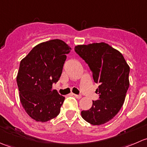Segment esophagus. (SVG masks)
Returning <instances> with one entry per match:
<instances>
[{"mask_svg": "<svg viewBox=\"0 0 147 147\" xmlns=\"http://www.w3.org/2000/svg\"><path fill=\"white\" fill-rule=\"evenodd\" d=\"M73 94V95L75 96L77 99H80L81 97H82V96L81 95H78V94Z\"/></svg>", "mask_w": 147, "mask_h": 147, "instance_id": "obj_1", "label": "esophagus"}]
</instances>
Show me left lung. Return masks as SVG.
Masks as SVG:
<instances>
[{"instance_id": "left-lung-1", "label": "left lung", "mask_w": 147, "mask_h": 147, "mask_svg": "<svg viewBox=\"0 0 147 147\" xmlns=\"http://www.w3.org/2000/svg\"><path fill=\"white\" fill-rule=\"evenodd\" d=\"M75 50L88 65L100 99L92 101L82 117L92 125H101L115 117L122 107L129 86V66L122 54L105 42L80 45Z\"/></svg>"}]
</instances>
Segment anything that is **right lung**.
Segmentation results:
<instances>
[{"label":"right lung","instance_id":"1","mask_svg":"<svg viewBox=\"0 0 147 147\" xmlns=\"http://www.w3.org/2000/svg\"><path fill=\"white\" fill-rule=\"evenodd\" d=\"M71 47L59 39L41 42L20 61L17 84L22 106L32 119L45 122L60 114L65 100L53 83L60 79Z\"/></svg>","mask_w":147,"mask_h":147}]
</instances>
